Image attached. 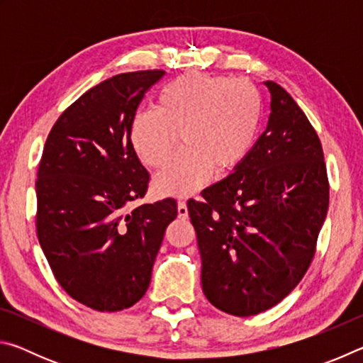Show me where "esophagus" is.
Segmentation results:
<instances>
[{
	"instance_id": "1",
	"label": "esophagus",
	"mask_w": 363,
	"mask_h": 363,
	"mask_svg": "<svg viewBox=\"0 0 363 363\" xmlns=\"http://www.w3.org/2000/svg\"><path fill=\"white\" fill-rule=\"evenodd\" d=\"M177 214H179V218H182V219H186L189 216L187 205H186V201H184V200L177 201Z\"/></svg>"
}]
</instances>
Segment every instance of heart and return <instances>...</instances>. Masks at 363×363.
I'll return each instance as SVG.
<instances>
[{"instance_id":"b5f03b06","label":"heart","mask_w":363,"mask_h":363,"mask_svg":"<svg viewBox=\"0 0 363 363\" xmlns=\"http://www.w3.org/2000/svg\"><path fill=\"white\" fill-rule=\"evenodd\" d=\"M262 118L259 89L247 79L184 73L164 84L155 110H138L130 126L134 152L145 167L162 168L179 134L184 149L155 177L160 195L194 194L213 169L225 174L245 162Z\"/></svg>"}]
</instances>
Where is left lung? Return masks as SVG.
I'll list each match as a JSON object with an SVG mask.
<instances>
[{
    "label": "left lung",
    "mask_w": 363,
    "mask_h": 363,
    "mask_svg": "<svg viewBox=\"0 0 363 363\" xmlns=\"http://www.w3.org/2000/svg\"><path fill=\"white\" fill-rule=\"evenodd\" d=\"M267 128L233 173L189 200L201 288L219 311L261 314L293 291L315 255L330 186L320 139L274 82Z\"/></svg>",
    "instance_id": "8db88e82"
}]
</instances>
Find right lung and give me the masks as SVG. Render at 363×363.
Masks as SVG:
<instances>
[{
	"label": "right lung",
	"mask_w": 363,
	"mask_h": 363,
	"mask_svg": "<svg viewBox=\"0 0 363 363\" xmlns=\"http://www.w3.org/2000/svg\"><path fill=\"white\" fill-rule=\"evenodd\" d=\"M163 70L120 73L78 97L54 123L36 179V233L54 277L101 312L136 304L150 285L174 199L130 208L149 173L130 126Z\"/></svg>",
	"instance_id": "1"
}]
</instances>
